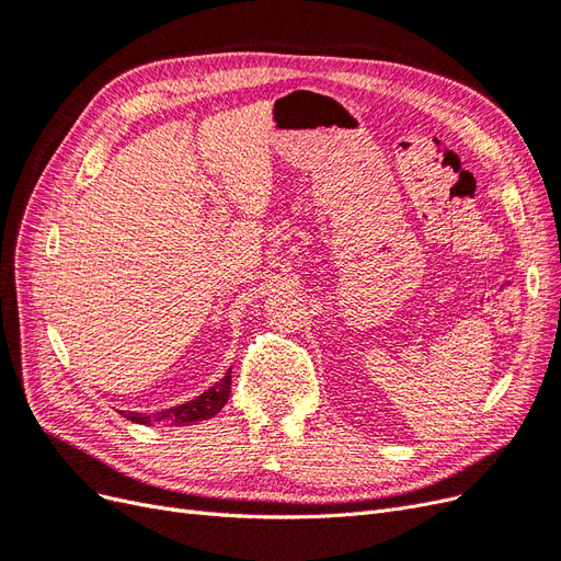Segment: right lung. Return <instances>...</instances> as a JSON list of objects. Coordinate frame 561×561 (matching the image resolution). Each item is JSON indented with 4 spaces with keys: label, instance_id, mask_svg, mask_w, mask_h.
Here are the masks:
<instances>
[{
    "label": "right lung",
    "instance_id": "obj_1",
    "mask_svg": "<svg viewBox=\"0 0 561 561\" xmlns=\"http://www.w3.org/2000/svg\"><path fill=\"white\" fill-rule=\"evenodd\" d=\"M229 393H231V367L222 379L206 390V393H201L190 402L171 407V410H163V412H154V414L126 412V419L133 423H142V426H154V423H163V426H186V423L206 421L215 416L227 404Z\"/></svg>",
    "mask_w": 561,
    "mask_h": 561
}]
</instances>
